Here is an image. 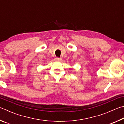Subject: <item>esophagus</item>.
Listing matches in <instances>:
<instances>
[{
	"label": "esophagus",
	"instance_id": "1",
	"mask_svg": "<svg viewBox=\"0 0 124 124\" xmlns=\"http://www.w3.org/2000/svg\"><path fill=\"white\" fill-rule=\"evenodd\" d=\"M62 59L61 58H59V57H56L55 58H54V60L56 61H60Z\"/></svg>",
	"mask_w": 124,
	"mask_h": 124
}]
</instances>
